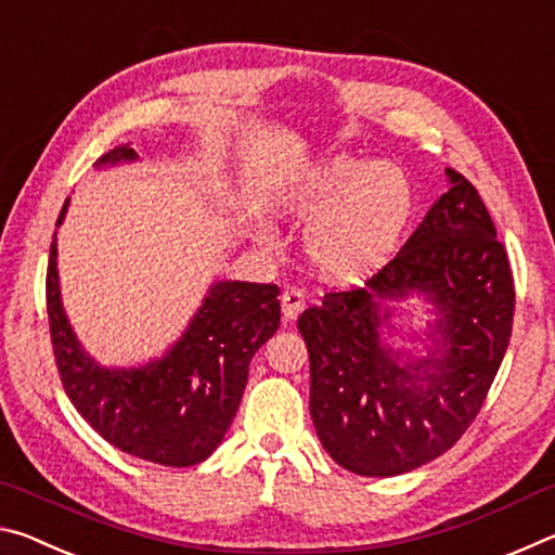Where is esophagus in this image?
Masks as SVG:
<instances>
[{"label": "esophagus", "instance_id": "esophagus-1", "mask_svg": "<svg viewBox=\"0 0 555 555\" xmlns=\"http://www.w3.org/2000/svg\"><path fill=\"white\" fill-rule=\"evenodd\" d=\"M304 308H306V294L300 288L291 286L281 294V313H284L286 321H296Z\"/></svg>", "mask_w": 555, "mask_h": 555}]
</instances>
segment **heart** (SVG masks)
<instances>
[{
	"instance_id": "obj_1",
	"label": "heart",
	"mask_w": 555,
	"mask_h": 555,
	"mask_svg": "<svg viewBox=\"0 0 555 555\" xmlns=\"http://www.w3.org/2000/svg\"><path fill=\"white\" fill-rule=\"evenodd\" d=\"M279 212L308 220L306 249L323 274L357 281L377 271L397 249L413 212L406 173L389 162L335 154L298 168Z\"/></svg>"
}]
</instances>
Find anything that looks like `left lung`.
I'll return each mask as SVG.
<instances>
[{"label": "left lung", "instance_id": "1", "mask_svg": "<svg viewBox=\"0 0 555 555\" xmlns=\"http://www.w3.org/2000/svg\"><path fill=\"white\" fill-rule=\"evenodd\" d=\"M448 193L362 288L331 291L298 318L311 360V418L337 465L391 477L430 463L473 424L512 337L514 279L475 185L448 168ZM437 308L426 358L380 345L393 299Z\"/></svg>", "mask_w": 555, "mask_h": 555}]
</instances>
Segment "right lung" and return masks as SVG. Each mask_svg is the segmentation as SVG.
<instances>
[{
    "mask_svg": "<svg viewBox=\"0 0 555 555\" xmlns=\"http://www.w3.org/2000/svg\"><path fill=\"white\" fill-rule=\"evenodd\" d=\"M119 162H137L134 149L121 144L95 166ZM276 296L274 284L215 281L181 340L164 357L142 367H102L82 350L63 311L53 234L46 306L63 389L80 416L121 453L168 467L198 465L228 434L247 387L249 360L276 333Z\"/></svg>",
    "mask_w": 555,
    "mask_h": 555,
    "instance_id": "right-lung-1",
    "label": "right lung"
}]
</instances>
